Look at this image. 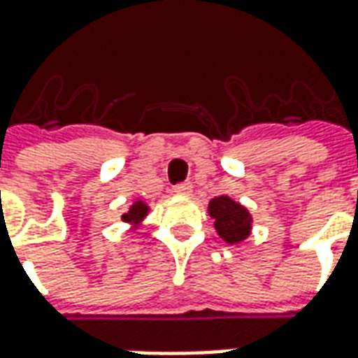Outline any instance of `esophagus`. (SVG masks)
<instances>
[{
    "mask_svg": "<svg viewBox=\"0 0 358 358\" xmlns=\"http://www.w3.org/2000/svg\"><path fill=\"white\" fill-rule=\"evenodd\" d=\"M192 182H184V184H176L174 186V194H178V195H187V194H192Z\"/></svg>",
    "mask_w": 358,
    "mask_h": 358,
    "instance_id": "1",
    "label": "esophagus"
}]
</instances>
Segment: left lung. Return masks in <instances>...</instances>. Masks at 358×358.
Listing matches in <instances>:
<instances>
[{
  "instance_id": "obj_1",
  "label": "left lung",
  "mask_w": 358,
  "mask_h": 358,
  "mask_svg": "<svg viewBox=\"0 0 358 358\" xmlns=\"http://www.w3.org/2000/svg\"><path fill=\"white\" fill-rule=\"evenodd\" d=\"M209 215L215 218L218 236L228 243H240L249 236L251 217L245 207L226 195L215 197L209 203Z\"/></svg>"
}]
</instances>
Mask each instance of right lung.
<instances>
[{"mask_svg":"<svg viewBox=\"0 0 358 358\" xmlns=\"http://www.w3.org/2000/svg\"><path fill=\"white\" fill-rule=\"evenodd\" d=\"M145 215H148V205L143 201H136L132 207H130V210H128L126 215H122V220H124V222H140Z\"/></svg>","mask_w":358,"mask_h":358,"instance_id":"obj_1","label":"right lung"}]
</instances>
